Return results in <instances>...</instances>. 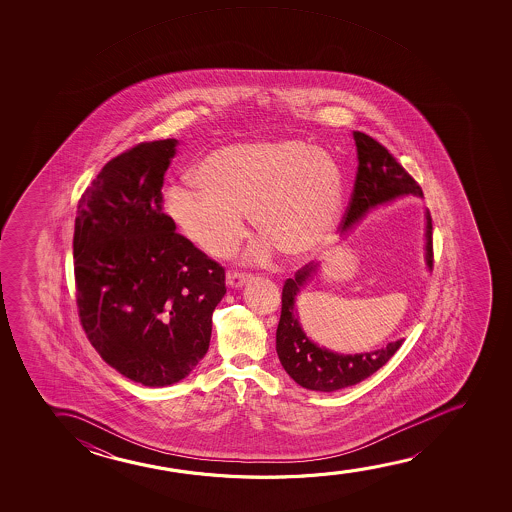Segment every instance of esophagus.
<instances>
[{
	"label": "esophagus",
	"instance_id": "1",
	"mask_svg": "<svg viewBox=\"0 0 512 512\" xmlns=\"http://www.w3.org/2000/svg\"><path fill=\"white\" fill-rule=\"evenodd\" d=\"M250 273H243V271H229L227 273V285L232 288L243 287L246 281L250 280Z\"/></svg>",
	"mask_w": 512,
	"mask_h": 512
}]
</instances>
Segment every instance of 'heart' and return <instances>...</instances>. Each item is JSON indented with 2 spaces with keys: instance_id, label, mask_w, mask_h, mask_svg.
<instances>
[{
  "instance_id": "obj_1",
  "label": "heart",
  "mask_w": 512,
  "mask_h": 512,
  "mask_svg": "<svg viewBox=\"0 0 512 512\" xmlns=\"http://www.w3.org/2000/svg\"><path fill=\"white\" fill-rule=\"evenodd\" d=\"M343 173L332 155L301 140L224 147L166 190V211L190 243L211 257L231 255L246 236V211L264 236L253 250L290 259L318 252L336 225Z\"/></svg>"
}]
</instances>
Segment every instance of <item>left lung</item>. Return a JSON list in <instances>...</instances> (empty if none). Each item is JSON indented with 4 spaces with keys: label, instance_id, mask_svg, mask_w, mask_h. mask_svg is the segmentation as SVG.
Returning a JSON list of instances; mask_svg holds the SVG:
<instances>
[{
    "label": "left lung",
    "instance_id": "1",
    "mask_svg": "<svg viewBox=\"0 0 512 512\" xmlns=\"http://www.w3.org/2000/svg\"><path fill=\"white\" fill-rule=\"evenodd\" d=\"M358 168L350 203L344 211L341 229L346 231L378 204L404 194L423 196L418 182L402 168L388 148L369 134L355 131ZM427 264L434 266L432 217L427 213ZM315 264L301 267L294 278H288L281 292V316L276 329V351L283 369L297 385L316 392H336L357 385L381 369L402 346V341L386 344V348L362 355H337L311 343L302 332L295 316V295L306 285Z\"/></svg>",
    "mask_w": 512,
    "mask_h": 512
}]
</instances>
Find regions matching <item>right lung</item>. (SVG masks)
<instances>
[{
	"label": "right lung",
	"instance_id": "1",
	"mask_svg": "<svg viewBox=\"0 0 512 512\" xmlns=\"http://www.w3.org/2000/svg\"><path fill=\"white\" fill-rule=\"evenodd\" d=\"M176 140L143 141L106 162L78 201L73 259L85 336L145 386L189 376L210 346L225 269L162 210Z\"/></svg>",
	"mask_w": 512,
	"mask_h": 512
}]
</instances>
